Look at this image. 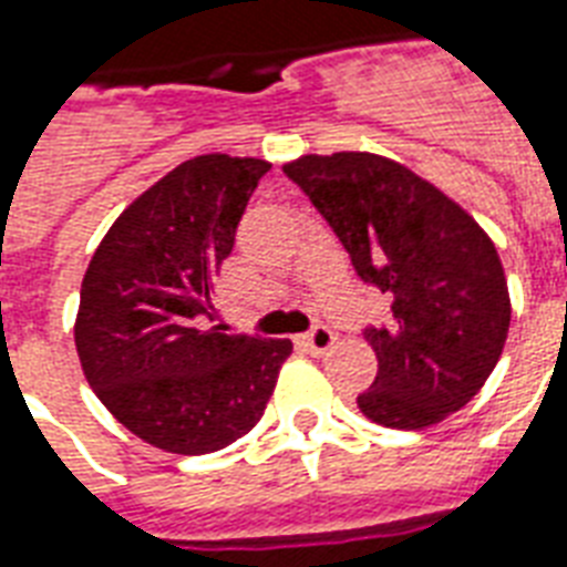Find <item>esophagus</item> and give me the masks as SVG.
<instances>
[{"label": "esophagus", "instance_id": "34e87169", "mask_svg": "<svg viewBox=\"0 0 567 567\" xmlns=\"http://www.w3.org/2000/svg\"><path fill=\"white\" fill-rule=\"evenodd\" d=\"M302 344L309 347L311 353H327V350H332V344H336V332L329 327H323V323H318V327H311L306 336H302Z\"/></svg>", "mask_w": 567, "mask_h": 567}]
</instances>
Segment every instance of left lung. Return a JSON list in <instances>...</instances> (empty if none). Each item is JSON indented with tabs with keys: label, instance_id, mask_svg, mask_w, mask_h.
I'll use <instances>...</instances> for the list:
<instances>
[{
	"label": "left lung",
	"instance_id": "left-lung-1",
	"mask_svg": "<svg viewBox=\"0 0 567 567\" xmlns=\"http://www.w3.org/2000/svg\"><path fill=\"white\" fill-rule=\"evenodd\" d=\"M282 171L332 226L355 274L391 300V323L364 329L379 359L355 400L364 417L423 430L458 412L492 377L509 332L492 238L447 194L382 155H302Z\"/></svg>",
	"mask_w": 567,
	"mask_h": 567
}]
</instances>
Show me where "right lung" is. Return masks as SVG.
Here are the masks:
<instances>
[{
  "label": "right lung",
  "mask_w": 567,
  "mask_h": 567,
  "mask_svg": "<svg viewBox=\"0 0 567 567\" xmlns=\"http://www.w3.org/2000/svg\"><path fill=\"white\" fill-rule=\"evenodd\" d=\"M261 158L182 162L120 214L93 252L75 315V350L93 394L137 439L203 456L247 435L267 409L288 338L214 327V282Z\"/></svg>",
  "instance_id": "1"
}]
</instances>
